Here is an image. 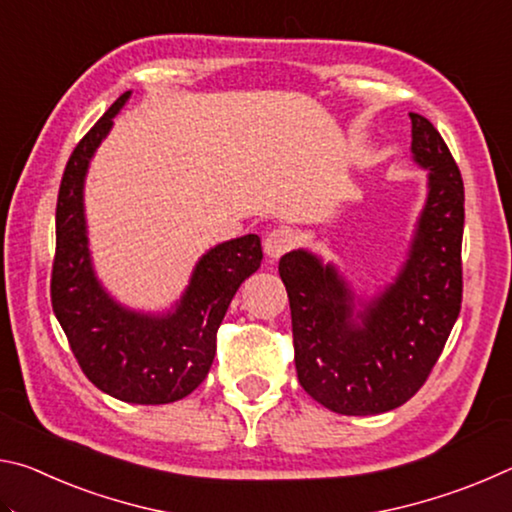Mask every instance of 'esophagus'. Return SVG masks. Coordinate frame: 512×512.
I'll return each instance as SVG.
<instances>
[{
  "mask_svg": "<svg viewBox=\"0 0 512 512\" xmlns=\"http://www.w3.org/2000/svg\"><path fill=\"white\" fill-rule=\"evenodd\" d=\"M298 237L296 232L289 228H277L273 232H268L264 239V253L268 257V262H277L284 253H289L291 248H296Z\"/></svg>",
  "mask_w": 512,
  "mask_h": 512,
  "instance_id": "34e87169",
  "label": "esophagus"
}]
</instances>
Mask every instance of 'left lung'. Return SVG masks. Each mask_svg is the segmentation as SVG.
Returning <instances> with one entry per match:
<instances>
[{"instance_id":"left-lung-1","label":"left lung","mask_w":512,"mask_h":512,"mask_svg":"<svg viewBox=\"0 0 512 512\" xmlns=\"http://www.w3.org/2000/svg\"><path fill=\"white\" fill-rule=\"evenodd\" d=\"M427 196L404 262L372 296L307 248L280 259L300 386L341 415L393 411L420 391L461 311L463 178L429 119L411 112Z\"/></svg>"}]
</instances>
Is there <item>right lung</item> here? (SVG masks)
Listing matches in <instances>:
<instances>
[{"label": "right lung", "mask_w": 512, "mask_h": 512, "mask_svg": "<svg viewBox=\"0 0 512 512\" xmlns=\"http://www.w3.org/2000/svg\"><path fill=\"white\" fill-rule=\"evenodd\" d=\"M131 90L112 103L69 158L56 205L51 305L79 366L99 391L128 404H169L201 386L216 354V329L246 277L262 264L257 235L216 244L198 257L169 309H131L94 271L85 176Z\"/></svg>", "instance_id": "add662e5"}]
</instances>
